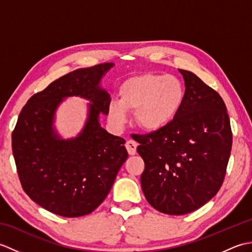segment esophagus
I'll return each instance as SVG.
<instances>
[{
    "instance_id": "obj_1",
    "label": "esophagus",
    "mask_w": 252,
    "mask_h": 252,
    "mask_svg": "<svg viewBox=\"0 0 252 252\" xmlns=\"http://www.w3.org/2000/svg\"><path fill=\"white\" fill-rule=\"evenodd\" d=\"M126 151L127 153H129V155H131V156H133V155L136 154V147H137V143L134 142V141H127L126 143Z\"/></svg>"
}]
</instances>
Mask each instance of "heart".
<instances>
[{
    "mask_svg": "<svg viewBox=\"0 0 252 252\" xmlns=\"http://www.w3.org/2000/svg\"><path fill=\"white\" fill-rule=\"evenodd\" d=\"M120 99L108 106L112 125L123 126L134 113L136 125L147 132L164 129L178 116L185 98L184 84L172 74L142 73L125 80L119 88Z\"/></svg>",
    "mask_w": 252,
    "mask_h": 252,
    "instance_id": "obj_1",
    "label": "heart"
}]
</instances>
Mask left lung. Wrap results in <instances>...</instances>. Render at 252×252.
<instances>
[{"mask_svg": "<svg viewBox=\"0 0 252 252\" xmlns=\"http://www.w3.org/2000/svg\"><path fill=\"white\" fill-rule=\"evenodd\" d=\"M179 71L185 98L178 116L164 129L135 138L145 162L144 195L156 210L171 216L195 211L217 195L233 141L221 96L195 73Z\"/></svg>", "mask_w": 252, "mask_h": 252, "instance_id": "8db88e82", "label": "left lung"}]
</instances>
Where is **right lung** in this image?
I'll list each match as a JSON object with an SVG mask.
<instances>
[{
	"mask_svg": "<svg viewBox=\"0 0 252 252\" xmlns=\"http://www.w3.org/2000/svg\"><path fill=\"white\" fill-rule=\"evenodd\" d=\"M112 63L77 69L29 98L12 134L13 155L25 192L42 208L66 218L93 212L108 195L127 158L126 141L99 125L108 115L110 96L100 80ZM90 100L83 131L65 140L54 126L66 97Z\"/></svg>",
	"mask_w": 252,
	"mask_h": 252,
	"instance_id": "right-lung-1",
	"label": "right lung"
}]
</instances>
